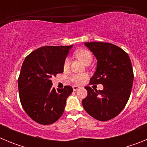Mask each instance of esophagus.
<instances>
[{
    "label": "esophagus",
    "instance_id": "esophagus-1",
    "mask_svg": "<svg viewBox=\"0 0 147 147\" xmlns=\"http://www.w3.org/2000/svg\"><path fill=\"white\" fill-rule=\"evenodd\" d=\"M78 89H80V87L76 86V85H74L73 86V90H74V91H76Z\"/></svg>",
    "mask_w": 147,
    "mask_h": 147
}]
</instances>
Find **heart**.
<instances>
[{
    "mask_svg": "<svg viewBox=\"0 0 147 147\" xmlns=\"http://www.w3.org/2000/svg\"><path fill=\"white\" fill-rule=\"evenodd\" d=\"M74 55L78 59H80L82 62H84L85 65L90 64L93 59L92 54L88 49H82L76 51L74 53ZM69 66L70 59L67 57L65 59L64 63H63V68H64V70H67L69 68ZM87 79H88V75L86 74H74L70 76V80L76 85H80Z\"/></svg>",
    "mask_w": 147,
    "mask_h": 147,
    "instance_id": "1",
    "label": "heart"
}]
</instances>
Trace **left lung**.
Wrapping results in <instances>:
<instances>
[{
  "mask_svg": "<svg viewBox=\"0 0 147 147\" xmlns=\"http://www.w3.org/2000/svg\"><path fill=\"white\" fill-rule=\"evenodd\" d=\"M85 45L97 59V67L90 85L102 84V90L85 87L88 96L82 101L85 110L95 119L105 121L117 116L127 105L134 74L129 56L110 42H90Z\"/></svg>",
  "mask_w": 147,
  "mask_h": 147,
  "instance_id": "8db88e82",
  "label": "left lung"
}]
</instances>
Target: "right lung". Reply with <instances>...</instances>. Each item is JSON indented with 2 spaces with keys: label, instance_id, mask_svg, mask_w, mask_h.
Masks as SVG:
<instances>
[{
  "label": "right lung",
  "instance_id": "right-lung-1",
  "mask_svg": "<svg viewBox=\"0 0 147 147\" xmlns=\"http://www.w3.org/2000/svg\"><path fill=\"white\" fill-rule=\"evenodd\" d=\"M72 46H43L30 53L23 61L18 77L20 103L38 124H51L63 114L73 88L65 86L56 90L51 78L63 72V63Z\"/></svg>",
  "mask_w": 147,
  "mask_h": 147
}]
</instances>
